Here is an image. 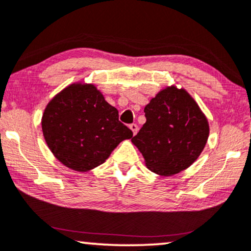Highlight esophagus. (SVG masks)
Segmentation results:
<instances>
[{
  "instance_id": "esophagus-1",
  "label": "esophagus",
  "mask_w": 251,
  "mask_h": 251,
  "mask_svg": "<svg viewBox=\"0 0 251 251\" xmlns=\"http://www.w3.org/2000/svg\"><path fill=\"white\" fill-rule=\"evenodd\" d=\"M129 128H131V131L133 132V135L137 134V132H138V125H137V124H131V125H129Z\"/></svg>"
}]
</instances>
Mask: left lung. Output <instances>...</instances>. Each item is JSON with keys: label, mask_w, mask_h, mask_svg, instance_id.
<instances>
[{"label": "left lung", "mask_w": 251, "mask_h": 251, "mask_svg": "<svg viewBox=\"0 0 251 251\" xmlns=\"http://www.w3.org/2000/svg\"><path fill=\"white\" fill-rule=\"evenodd\" d=\"M146 123L132 138L155 174L171 176L191 166L206 146L209 124L193 97L172 85L145 106Z\"/></svg>", "instance_id": "1"}]
</instances>
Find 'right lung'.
I'll use <instances>...</instances> for the list:
<instances>
[{"mask_svg": "<svg viewBox=\"0 0 251 251\" xmlns=\"http://www.w3.org/2000/svg\"><path fill=\"white\" fill-rule=\"evenodd\" d=\"M42 131L55 158L70 170L89 172L104 164L133 132L93 84L74 83L48 102Z\"/></svg>", "mask_w": 251, "mask_h": 251, "instance_id": "obj_1", "label": "right lung"}]
</instances>
